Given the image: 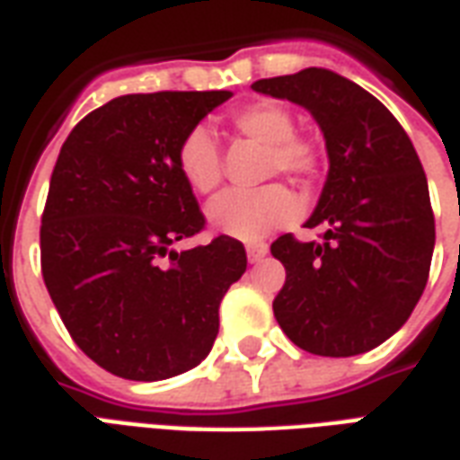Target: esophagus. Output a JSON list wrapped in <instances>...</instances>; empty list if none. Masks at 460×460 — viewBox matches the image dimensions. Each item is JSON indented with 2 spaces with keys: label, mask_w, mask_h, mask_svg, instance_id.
I'll list each match as a JSON object with an SVG mask.
<instances>
[{
  "label": "esophagus",
  "mask_w": 460,
  "mask_h": 460,
  "mask_svg": "<svg viewBox=\"0 0 460 460\" xmlns=\"http://www.w3.org/2000/svg\"><path fill=\"white\" fill-rule=\"evenodd\" d=\"M267 252H270V247L264 243H254V244H247V260L250 262H260V260H264L267 257Z\"/></svg>",
  "instance_id": "34e87169"
}]
</instances>
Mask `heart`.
<instances>
[{"label":"heart","mask_w":460,"mask_h":460,"mask_svg":"<svg viewBox=\"0 0 460 460\" xmlns=\"http://www.w3.org/2000/svg\"><path fill=\"white\" fill-rule=\"evenodd\" d=\"M234 132L252 137L270 146V171L296 179H314L323 166V149L316 139L294 134L296 124L289 110L274 100H257L230 115ZM176 164L183 181L196 193H210L220 183V154L213 137L196 127L179 144ZM299 213V200L287 186L270 183L262 189H227L206 208V217L216 233L257 243L279 227L289 226Z\"/></svg>","instance_id":"1"}]
</instances>
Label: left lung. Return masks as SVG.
Instances as JSON below:
<instances>
[{
  "instance_id": "obj_1",
  "label": "left lung",
  "mask_w": 460,
  "mask_h": 460,
  "mask_svg": "<svg viewBox=\"0 0 460 460\" xmlns=\"http://www.w3.org/2000/svg\"><path fill=\"white\" fill-rule=\"evenodd\" d=\"M254 93L306 107L323 132L328 176L306 227L271 254L287 281L271 304L281 331L314 355L350 358L397 333L427 287L434 213L414 144L387 107L326 68L252 83Z\"/></svg>"
}]
</instances>
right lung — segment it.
<instances>
[{"mask_svg": "<svg viewBox=\"0 0 460 460\" xmlns=\"http://www.w3.org/2000/svg\"><path fill=\"white\" fill-rule=\"evenodd\" d=\"M230 90L122 95L63 142L41 217V271L70 338L117 377L166 380L216 343L217 308L247 270L240 240L176 252L206 227L176 164L181 139Z\"/></svg>", "mask_w": 460, "mask_h": 460, "instance_id": "obj_1", "label": "right lung"}]
</instances>
